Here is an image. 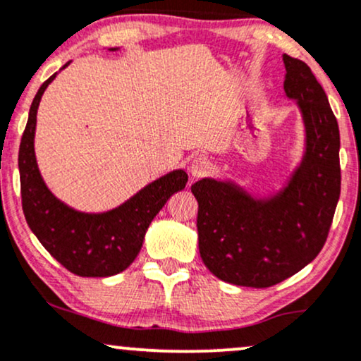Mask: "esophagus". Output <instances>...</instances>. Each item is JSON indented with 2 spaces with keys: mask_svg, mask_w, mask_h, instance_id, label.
<instances>
[{
  "mask_svg": "<svg viewBox=\"0 0 361 361\" xmlns=\"http://www.w3.org/2000/svg\"><path fill=\"white\" fill-rule=\"evenodd\" d=\"M210 171L212 163L207 156H197V158H193L192 163H190V175H192L195 180L207 176Z\"/></svg>",
  "mask_w": 361,
  "mask_h": 361,
  "instance_id": "34e87169",
  "label": "esophagus"
}]
</instances>
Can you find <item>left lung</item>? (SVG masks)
Here are the masks:
<instances>
[{"label":"left lung","mask_w":361,"mask_h":361,"mask_svg":"<svg viewBox=\"0 0 361 361\" xmlns=\"http://www.w3.org/2000/svg\"><path fill=\"white\" fill-rule=\"evenodd\" d=\"M286 97L305 123V154L279 192L255 198L230 180L202 178L198 249L212 274L271 288L306 267L326 242L341 188L340 129L323 87L301 60L282 55Z\"/></svg>","instance_id":"obj_1"}]
</instances>
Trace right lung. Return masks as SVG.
I'll list each match as a JSON object with an SVG mask.
<instances>
[{
    "label": "right lung",
    "mask_w": 361,
    "mask_h": 361,
    "mask_svg": "<svg viewBox=\"0 0 361 361\" xmlns=\"http://www.w3.org/2000/svg\"><path fill=\"white\" fill-rule=\"evenodd\" d=\"M55 77L56 73L43 82L35 95L20 142L18 168L25 219L40 244L73 274L80 277L119 274L137 257L149 224L168 198L185 188L188 175L185 169H173L139 190L123 205L102 214H85L60 202L43 181L33 146L38 106Z\"/></svg>",
    "instance_id": "1"
}]
</instances>
